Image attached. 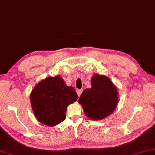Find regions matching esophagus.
Wrapping results in <instances>:
<instances>
[{
    "mask_svg": "<svg viewBox=\"0 0 155 155\" xmlns=\"http://www.w3.org/2000/svg\"><path fill=\"white\" fill-rule=\"evenodd\" d=\"M82 92H83V90H82V89H80V90H77V91H76V93H77L78 96H81V94Z\"/></svg>",
    "mask_w": 155,
    "mask_h": 155,
    "instance_id": "obj_1",
    "label": "esophagus"
}]
</instances>
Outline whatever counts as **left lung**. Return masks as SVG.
<instances>
[{
	"mask_svg": "<svg viewBox=\"0 0 155 155\" xmlns=\"http://www.w3.org/2000/svg\"><path fill=\"white\" fill-rule=\"evenodd\" d=\"M117 102L116 86L107 76L97 74L91 79V88L84 90L79 99L86 116L95 120L110 115L116 108Z\"/></svg>",
	"mask_w": 155,
	"mask_h": 155,
	"instance_id": "left-lung-1",
	"label": "left lung"
}]
</instances>
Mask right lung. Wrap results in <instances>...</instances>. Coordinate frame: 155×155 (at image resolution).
Segmentation results:
<instances>
[{
    "mask_svg": "<svg viewBox=\"0 0 155 155\" xmlns=\"http://www.w3.org/2000/svg\"><path fill=\"white\" fill-rule=\"evenodd\" d=\"M74 88L67 86L60 76L39 82L30 94L32 108L39 122L54 126L66 118L67 108L77 100Z\"/></svg>",
    "mask_w": 155,
    "mask_h": 155,
    "instance_id": "right-lung-1",
    "label": "right lung"
}]
</instances>
